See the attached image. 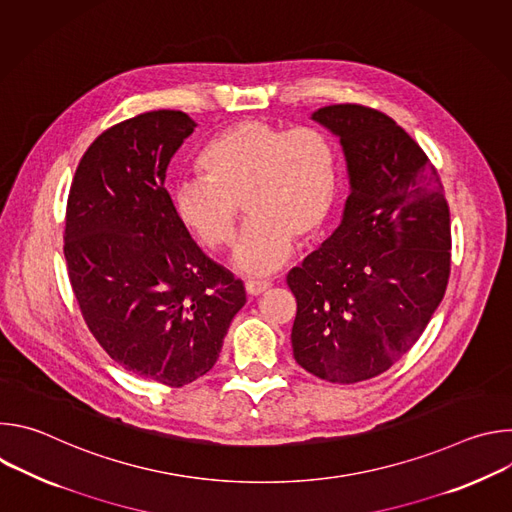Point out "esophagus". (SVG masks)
<instances>
[{
	"label": "esophagus",
	"instance_id": "1",
	"mask_svg": "<svg viewBox=\"0 0 512 512\" xmlns=\"http://www.w3.org/2000/svg\"><path fill=\"white\" fill-rule=\"evenodd\" d=\"M269 287H271L269 281H247L245 283V291H247V296H251V298H257V296L265 294Z\"/></svg>",
	"mask_w": 512,
	"mask_h": 512
}]
</instances>
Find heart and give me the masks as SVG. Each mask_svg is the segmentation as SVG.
<instances>
[{
  "instance_id": "1",
  "label": "heart",
  "mask_w": 512,
  "mask_h": 512,
  "mask_svg": "<svg viewBox=\"0 0 512 512\" xmlns=\"http://www.w3.org/2000/svg\"><path fill=\"white\" fill-rule=\"evenodd\" d=\"M198 170L204 180L180 182L172 192L178 221L206 249H225L235 239L243 202L251 218L231 265L245 275L273 273L296 239H318L338 198V154L316 127L287 131L239 121L206 143Z\"/></svg>"
}]
</instances>
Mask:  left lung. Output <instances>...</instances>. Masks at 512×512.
Listing matches in <instances>:
<instances>
[{"label":"left lung","mask_w":512,"mask_h":512,"mask_svg":"<svg viewBox=\"0 0 512 512\" xmlns=\"http://www.w3.org/2000/svg\"><path fill=\"white\" fill-rule=\"evenodd\" d=\"M312 121L338 137L350 194L340 227L287 273L294 358L330 383L385 371L417 342L450 277V208L419 145L389 115L330 105Z\"/></svg>","instance_id":"8db88e82"}]
</instances>
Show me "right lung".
<instances>
[{
	"instance_id": "1",
	"label": "right lung",
	"mask_w": 512,
	"mask_h": 512,
	"mask_svg": "<svg viewBox=\"0 0 512 512\" xmlns=\"http://www.w3.org/2000/svg\"><path fill=\"white\" fill-rule=\"evenodd\" d=\"M196 123L150 111L103 131L85 152L66 208L64 257L83 318L121 367L168 387L206 375L245 287L180 225L164 188Z\"/></svg>"
}]
</instances>
